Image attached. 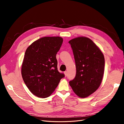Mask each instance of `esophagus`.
<instances>
[{
	"label": "esophagus",
	"mask_w": 124,
	"mask_h": 124,
	"mask_svg": "<svg viewBox=\"0 0 124 124\" xmlns=\"http://www.w3.org/2000/svg\"><path fill=\"white\" fill-rule=\"evenodd\" d=\"M64 73H65V76L66 77V76H67V71H65V72H64Z\"/></svg>",
	"instance_id": "34e87169"
}]
</instances>
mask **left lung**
Here are the masks:
<instances>
[{
  "label": "left lung",
  "instance_id": "8db88e82",
  "mask_svg": "<svg viewBox=\"0 0 124 124\" xmlns=\"http://www.w3.org/2000/svg\"><path fill=\"white\" fill-rule=\"evenodd\" d=\"M76 66V75L69 84L76 95L85 98L98 89L102 81L104 57L99 47L89 38L80 37L69 41Z\"/></svg>",
  "mask_w": 124,
  "mask_h": 124
}]
</instances>
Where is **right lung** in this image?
I'll return each instance as SVG.
<instances>
[{
    "instance_id": "obj_1",
    "label": "right lung",
    "mask_w": 124,
    "mask_h": 124,
    "mask_svg": "<svg viewBox=\"0 0 124 124\" xmlns=\"http://www.w3.org/2000/svg\"><path fill=\"white\" fill-rule=\"evenodd\" d=\"M63 42L59 37H45L36 40L26 50L22 66L24 83L32 94L49 97L65 74L57 70L56 55Z\"/></svg>"
}]
</instances>
